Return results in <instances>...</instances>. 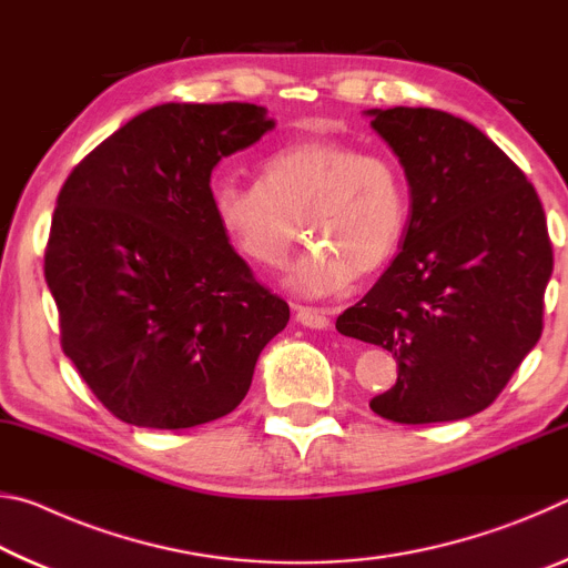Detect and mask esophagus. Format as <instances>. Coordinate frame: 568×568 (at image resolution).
I'll list each match as a JSON object with an SVG mask.
<instances>
[{
  "label": "esophagus",
  "mask_w": 568,
  "mask_h": 568,
  "mask_svg": "<svg viewBox=\"0 0 568 568\" xmlns=\"http://www.w3.org/2000/svg\"><path fill=\"white\" fill-rule=\"evenodd\" d=\"M295 318L301 325H305V328H328L331 325V318L328 313L323 311V307H313V305H295Z\"/></svg>",
  "instance_id": "1"
}]
</instances>
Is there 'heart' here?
Returning a JSON list of instances; mask_svg holds the SVG:
<instances>
[{
	"instance_id": "heart-1",
	"label": "heart",
	"mask_w": 568,
	"mask_h": 568,
	"mask_svg": "<svg viewBox=\"0 0 568 568\" xmlns=\"http://www.w3.org/2000/svg\"><path fill=\"white\" fill-rule=\"evenodd\" d=\"M210 205L235 253L265 271L285 265L301 223L311 247L291 265L287 283L303 295H331L396 255L410 200L390 158L311 138L271 152L255 185L217 180Z\"/></svg>"
}]
</instances>
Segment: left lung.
I'll use <instances>...</instances> for the list:
<instances>
[{
	"instance_id": "left-lung-1",
	"label": "left lung",
	"mask_w": 568,
	"mask_h": 568,
	"mask_svg": "<svg viewBox=\"0 0 568 568\" xmlns=\"http://www.w3.org/2000/svg\"><path fill=\"white\" fill-rule=\"evenodd\" d=\"M368 114L406 170L410 215L400 253L335 328L396 358V386L371 400L381 418H468L541 338L554 271L541 200L466 120L430 108Z\"/></svg>"
}]
</instances>
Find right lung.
<instances>
[{"instance_id":"right-lung-1","label":"right lung","mask_w":568,"mask_h":568,"mask_svg":"<svg viewBox=\"0 0 568 568\" xmlns=\"http://www.w3.org/2000/svg\"><path fill=\"white\" fill-rule=\"evenodd\" d=\"M247 102H168L64 180L44 250L62 351L114 418L178 430L227 416L291 307L220 230L210 175L273 130Z\"/></svg>"}]
</instances>
